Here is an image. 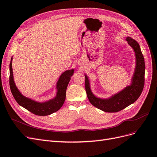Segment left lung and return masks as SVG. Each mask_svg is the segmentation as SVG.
Returning <instances> with one entry per match:
<instances>
[{
  "label": "left lung",
  "instance_id": "8db88e82",
  "mask_svg": "<svg viewBox=\"0 0 157 157\" xmlns=\"http://www.w3.org/2000/svg\"><path fill=\"white\" fill-rule=\"evenodd\" d=\"M125 40L133 49L136 60L134 74L129 85L108 98H100L92 92L90 79L87 75L85 74V90L89 100L94 107L105 112H117L133 104L140 97L144 89L145 66L140 45L131 37L127 36Z\"/></svg>",
  "mask_w": 157,
  "mask_h": 157
}]
</instances>
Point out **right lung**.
Returning <instances> with one entry per match:
<instances>
[{
  "mask_svg": "<svg viewBox=\"0 0 157 157\" xmlns=\"http://www.w3.org/2000/svg\"><path fill=\"white\" fill-rule=\"evenodd\" d=\"M12 59V57L10 63V87L16 102L30 112L40 116L49 115L60 109L65 101L66 91L71 77L74 74V69L66 70L60 75L56 83L57 92L55 97L44 102H39L25 97L16 87L13 75Z\"/></svg>",
  "mask_w": 157,
  "mask_h": 157,
  "instance_id": "1",
  "label": "right lung"
}]
</instances>
